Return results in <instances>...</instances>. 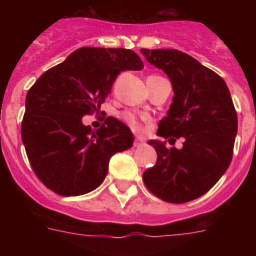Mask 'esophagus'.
<instances>
[{"label":"esophagus","mask_w":256,"mask_h":256,"mask_svg":"<svg viewBox=\"0 0 256 256\" xmlns=\"http://www.w3.org/2000/svg\"><path fill=\"white\" fill-rule=\"evenodd\" d=\"M144 138H141V137H137V138L134 140L136 148H141V146H144Z\"/></svg>","instance_id":"1"}]
</instances>
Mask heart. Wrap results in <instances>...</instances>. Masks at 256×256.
<instances>
[{
  "instance_id": "1",
  "label": "heart",
  "mask_w": 256,
  "mask_h": 256,
  "mask_svg": "<svg viewBox=\"0 0 256 256\" xmlns=\"http://www.w3.org/2000/svg\"><path fill=\"white\" fill-rule=\"evenodd\" d=\"M124 120L126 122V123L130 124L132 128H134V130H138L140 128V123H138V119L134 116L133 114H130V112H126V114L123 115Z\"/></svg>"
}]
</instances>
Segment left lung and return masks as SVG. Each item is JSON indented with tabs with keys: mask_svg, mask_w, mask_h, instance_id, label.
<instances>
[{
	"mask_svg": "<svg viewBox=\"0 0 256 256\" xmlns=\"http://www.w3.org/2000/svg\"><path fill=\"white\" fill-rule=\"evenodd\" d=\"M141 54L168 76L174 92L156 134L184 140L182 148H168L159 140L148 141L158 162L144 170V186L166 202L183 204L206 194L230 166L237 134L236 110L223 78L192 56L166 48H142Z\"/></svg>",
	"mask_w": 256,
	"mask_h": 256,
	"instance_id": "1",
	"label": "left lung"
}]
</instances>
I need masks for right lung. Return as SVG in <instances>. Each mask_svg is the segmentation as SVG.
<instances>
[{"instance_id": "right-lung-1", "label": "right lung", "mask_w": 256, "mask_h": 256, "mask_svg": "<svg viewBox=\"0 0 256 256\" xmlns=\"http://www.w3.org/2000/svg\"><path fill=\"white\" fill-rule=\"evenodd\" d=\"M142 69L132 50L82 47L32 86L22 140L44 186L61 196L84 195L100 186L112 156L132 148L134 136L112 116L96 132L82 118L100 108L119 73Z\"/></svg>"}]
</instances>
